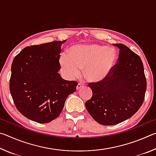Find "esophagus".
I'll list each match as a JSON object with an SVG mask.
<instances>
[{"label":"esophagus","instance_id":"1","mask_svg":"<svg viewBox=\"0 0 156 156\" xmlns=\"http://www.w3.org/2000/svg\"><path fill=\"white\" fill-rule=\"evenodd\" d=\"M83 86H84V84H82V83H78V84H77V86H76V89H77V90H79V89H80L83 88Z\"/></svg>","mask_w":156,"mask_h":156}]
</instances>
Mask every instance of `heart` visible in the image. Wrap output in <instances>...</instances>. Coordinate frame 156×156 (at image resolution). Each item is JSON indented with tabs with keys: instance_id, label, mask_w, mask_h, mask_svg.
Instances as JSON below:
<instances>
[{
	"instance_id": "obj_1",
	"label": "heart",
	"mask_w": 156,
	"mask_h": 156,
	"mask_svg": "<svg viewBox=\"0 0 156 156\" xmlns=\"http://www.w3.org/2000/svg\"><path fill=\"white\" fill-rule=\"evenodd\" d=\"M117 60L115 50L98 44L74 45L69 50L68 55L62 54L59 59L62 72L69 78H77L80 69L91 83L104 80L112 73Z\"/></svg>"
}]
</instances>
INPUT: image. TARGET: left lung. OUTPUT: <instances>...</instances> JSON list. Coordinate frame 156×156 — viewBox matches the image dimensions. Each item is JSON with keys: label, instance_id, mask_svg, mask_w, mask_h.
Here are the masks:
<instances>
[{"label": "left lung", "instance_id": "8db88e82", "mask_svg": "<svg viewBox=\"0 0 156 156\" xmlns=\"http://www.w3.org/2000/svg\"><path fill=\"white\" fill-rule=\"evenodd\" d=\"M118 63L104 80L88 84L92 97L85 102L91 117L102 125H114L129 119L143 103L147 89L144 66L138 54L123 44Z\"/></svg>", "mask_w": 156, "mask_h": 156}]
</instances>
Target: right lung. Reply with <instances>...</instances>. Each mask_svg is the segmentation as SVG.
<instances>
[{
    "label": "right lung",
    "mask_w": 156,
    "mask_h": 156,
    "mask_svg": "<svg viewBox=\"0 0 156 156\" xmlns=\"http://www.w3.org/2000/svg\"><path fill=\"white\" fill-rule=\"evenodd\" d=\"M53 41L26 47L12 64L9 90L16 107L28 119L47 123L58 118L78 83L58 73L62 44Z\"/></svg>",
    "instance_id": "right-lung-1"
}]
</instances>
